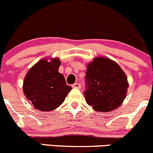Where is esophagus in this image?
I'll list each match as a JSON object with an SVG mask.
<instances>
[{
	"label": "esophagus",
	"instance_id": "1",
	"mask_svg": "<svg viewBox=\"0 0 153 153\" xmlns=\"http://www.w3.org/2000/svg\"><path fill=\"white\" fill-rule=\"evenodd\" d=\"M72 87L73 88H79L81 87V85L79 83H78V82H76V83L73 84L72 85Z\"/></svg>",
	"mask_w": 153,
	"mask_h": 153
}]
</instances>
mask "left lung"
<instances>
[{"instance_id":"8db88e82","label":"left lung","mask_w":153,"mask_h":153,"mask_svg":"<svg viewBox=\"0 0 153 153\" xmlns=\"http://www.w3.org/2000/svg\"><path fill=\"white\" fill-rule=\"evenodd\" d=\"M84 97L96 111L110 112L121 105L128 88L127 76L117 63L97 57L87 66Z\"/></svg>"}]
</instances>
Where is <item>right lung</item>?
Segmentation results:
<instances>
[{
	"instance_id": "add662e5",
	"label": "right lung",
	"mask_w": 153,
	"mask_h": 153,
	"mask_svg": "<svg viewBox=\"0 0 153 153\" xmlns=\"http://www.w3.org/2000/svg\"><path fill=\"white\" fill-rule=\"evenodd\" d=\"M59 59L39 61L26 74L23 91L34 108L50 111L61 105L72 88L67 85L65 77L59 72Z\"/></svg>"
}]
</instances>
